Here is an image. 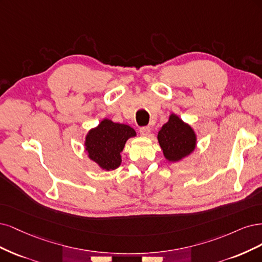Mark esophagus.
<instances>
[{"instance_id": "obj_1", "label": "esophagus", "mask_w": 262, "mask_h": 262, "mask_svg": "<svg viewBox=\"0 0 262 262\" xmlns=\"http://www.w3.org/2000/svg\"><path fill=\"white\" fill-rule=\"evenodd\" d=\"M150 130H151V128L149 127V126H143V127L139 128V133L141 136H148V135L150 134Z\"/></svg>"}]
</instances>
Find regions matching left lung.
I'll use <instances>...</instances> for the list:
<instances>
[{
	"label": "left lung",
	"mask_w": 262,
	"mask_h": 262,
	"mask_svg": "<svg viewBox=\"0 0 262 262\" xmlns=\"http://www.w3.org/2000/svg\"><path fill=\"white\" fill-rule=\"evenodd\" d=\"M158 141L167 161L177 162L195 150L197 136L190 125L172 113L159 130Z\"/></svg>",
	"instance_id": "obj_1"
}]
</instances>
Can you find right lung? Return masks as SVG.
Here are the masks:
<instances>
[{
	"label": "right lung",
	"instance_id": "1",
	"mask_svg": "<svg viewBox=\"0 0 262 262\" xmlns=\"http://www.w3.org/2000/svg\"><path fill=\"white\" fill-rule=\"evenodd\" d=\"M135 136L136 132L130 126L104 119L97 127L88 132L85 150L89 159L102 170H115L121 165V152L126 141Z\"/></svg>",
	"mask_w": 262,
	"mask_h": 262
}]
</instances>
